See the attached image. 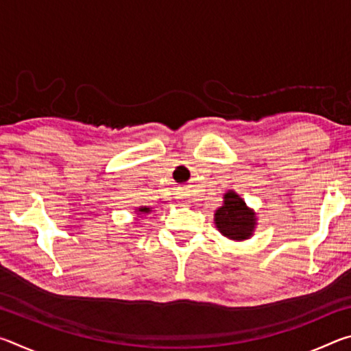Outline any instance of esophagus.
<instances>
[{"label": "esophagus", "mask_w": 351, "mask_h": 351, "mask_svg": "<svg viewBox=\"0 0 351 351\" xmlns=\"http://www.w3.org/2000/svg\"><path fill=\"white\" fill-rule=\"evenodd\" d=\"M181 198H182V197H181Z\"/></svg>", "instance_id": "34e87169"}]
</instances>
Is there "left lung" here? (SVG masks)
<instances>
[{
  "mask_svg": "<svg viewBox=\"0 0 351 351\" xmlns=\"http://www.w3.org/2000/svg\"><path fill=\"white\" fill-rule=\"evenodd\" d=\"M215 224L219 232L232 240H246L252 235L255 213L249 210L239 195L228 192L224 204L215 212Z\"/></svg>",
  "mask_w": 351,
  "mask_h": 351,
  "instance_id": "obj_1",
  "label": "left lung"
}]
</instances>
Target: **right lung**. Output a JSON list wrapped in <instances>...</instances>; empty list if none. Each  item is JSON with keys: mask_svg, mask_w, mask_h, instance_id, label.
Listing matches in <instances>:
<instances>
[{"mask_svg": "<svg viewBox=\"0 0 351 351\" xmlns=\"http://www.w3.org/2000/svg\"><path fill=\"white\" fill-rule=\"evenodd\" d=\"M139 212H150V209H148V207H141Z\"/></svg>", "mask_w": 351, "mask_h": 351, "instance_id": "1", "label": "right lung"}]
</instances>
